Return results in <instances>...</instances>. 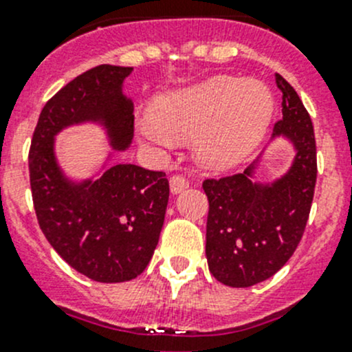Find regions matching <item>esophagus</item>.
Returning a JSON list of instances; mask_svg holds the SVG:
<instances>
[{
	"label": "esophagus",
	"mask_w": 352,
	"mask_h": 352,
	"mask_svg": "<svg viewBox=\"0 0 352 352\" xmlns=\"http://www.w3.org/2000/svg\"><path fill=\"white\" fill-rule=\"evenodd\" d=\"M187 187H189V182H187L182 175H179V173L170 177V189H172L173 194L182 192V190L187 189Z\"/></svg>",
	"instance_id": "esophagus-1"
}]
</instances>
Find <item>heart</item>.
Instances as JSON below:
<instances>
[{
  "instance_id": "obj_1",
  "label": "heart",
  "mask_w": 352,
  "mask_h": 352,
  "mask_svg": "<svg viewBox=\"0 0 352 352\" xmlns=\"http://www.w3.org/2000/svg\"><path fill=\"white\" fill-rule=\"evenodd\" d=\"M274 112V98L264 83L216 76L173 91L155 102L151 119L138 124L148 143L168 148L173 136H194L197 158L211 168L236 165L261 143Z\"/></svg>"
}]
</instances>
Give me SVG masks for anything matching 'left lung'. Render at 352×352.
I'll return each mask as SVG.
<instances>
[{
    "label": "left lung",
    "instance_id": "8db88e82",
    "mask_svg": "<svg viewBox=\"0 0 352 352\" xmlns=\"http://www.w3.org/2000/svg\"><path fill=\"white\" fill-rule=\"evenodd\" d=\"M283 91V119L272 136L296 148L289 172L271 186L252 182L255 165L243 173L206 179L209 201L206 257L211 274L232 287H248L274 276L296 250L314 201L317 146L311 119L296 90L276 73Z\"/></svg>",
    "mask_w": 352,
    "mask_h": 352
}]
</instances>
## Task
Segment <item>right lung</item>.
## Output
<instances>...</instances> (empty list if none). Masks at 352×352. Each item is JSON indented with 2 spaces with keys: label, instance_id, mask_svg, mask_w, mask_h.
I'll return each mask as SVG.
<instances>
[{
  "label": "right lung",
  "instance_id": "add662e5",
  "mask_svg": "<svg viewBox=\"0 0 352 352\" xmlns=\"http://www.w3.org/2000/svg\"><path fill=\"white\" fill-rule=\"evenodd\" d=\"M133 67L100 65L63 87L38 116L30 151V189L38 226L63 258L98 283L131 281L158 245L168 202L165 172L122 163L95 182L73 184L54 156V136L71 124L102 122L116 150L134 133L133 104L122 81Z\"/></svg>",
  "mask_w": 352,
  "mask_h": 352
}]
</instances>
